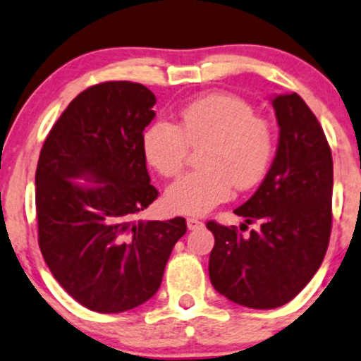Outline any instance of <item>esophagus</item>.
<instances>
[{"instance_id": "1", "label": "esophagus", "mask_w": 361, "mask_h": 361, "mask_svg": "<svg viewBox=\"0 0 361 361\" xmlns=\"http://www.w3.org/2000/svg\"><path fill=\"white\" fill-rule=\"evenodd\" d=\"M186 226H188V230H198L203 226V221L198 218H186Z\"/></svg>"}]
</instances>
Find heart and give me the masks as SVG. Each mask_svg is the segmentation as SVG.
<instances>
[{"mask_svg": "<svg viewBox=\"0 0 361 361\" xmlns=\"http://www.w3.org/2000/svg\"><path fill=\"white\" fill-rule=\"evenodd\" d=\"M147 161L163 176L183 170L190 147L203 148L202 170L178 178L166 191L173 212L204 214L226 202L233 191L250 190L271 165L275 143L268 123L255 115L245 99L214 93L186 104L180 126L157 120L143 133Z\"/></svg>", "mask_w": 361, "mask_h": 361, "instance_id": "heart-1", "label": "heart"}]
</instances>
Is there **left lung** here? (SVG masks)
Here are the masks:
<instances>
[{"label": "left lung", "instance_id": "8db88e82", "mask_svg": "<svg viewBox=\"0 0 361 361\" xmlns=\"http://www.w3.org/2000/svg\"><path fill=\"white\" fill-rule=\"evenodd\" d=\"M273 108L280 138L270 170L236 226L208 221L214 236L208 273L218 293L241 307L270 310L302 291L325 258L331 233L333 159L323 128L296 93L278 94Z\"/></svg>", "mask_w": 361, "mask_h": 361}]
</instances>
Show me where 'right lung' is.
Segmentation results:
<instances>
[{"mask_svg":"<svg viewBox=\"0 0 361 361\" xmlns=\"http://www.w3.org/2000/svg\"><path fill=\"white\" fill-rule=\"evenodd\" d=\"M157 98L106 81L81 91L54 123L36 166L38 243L49 271L91 312L121 313L161 285L185 218L141 221L158 198L141 140ZM85 177L88 185L73 182Z\"/></svg>","mask_w":361,"mask_h":361,"instance_id":"obj_1","label":"right lung"}]
</instances>
